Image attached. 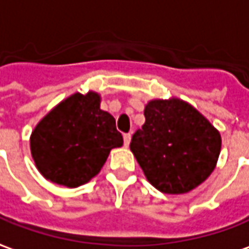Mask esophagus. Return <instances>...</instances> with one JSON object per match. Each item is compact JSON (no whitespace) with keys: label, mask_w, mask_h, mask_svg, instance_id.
<instances>
[{"label":"esophagus","mask_w":249,"mask_h":249,"mask_svg":"<svg viewBox=\"0 0 249 249\" xmlns=\"http://www.w3.org/2000/svg\"><path fill=\"white\" fill-rule=\"evenodd\" d=\"M123 141H124V146H128V145H130V141H131V134L127 133V134L123 135Z\"/></svg>","instance_id":"obj_1"}]
</instances>
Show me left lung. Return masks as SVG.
<instances>
[{
    "instance_id": "1",
    "label": "left lung",
    "mask_w": 249,
    "mask_h": 249,
    "mask_svg": "<svg viewBox=\"0 0 249 249\" xmlns=\"http://www.w3.org/2000/svg\"><path fill=\"white\" fill-rule=\"evenodd\" d=\"M130 149L147 181L164 194H186L214 171L221 135L198 109L180 99L152 100Z\"/></svg>"
}]
</instances>
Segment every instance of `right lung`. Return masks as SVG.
Returning <instances> with one entry per match:
<instances>
[{
	"mask_svg": "<svg viewBox=\"0 0 249 249\" xmlns=\"http://www.w3.org/2000/svg\"><path fill=\"white\" fill-rule=\"evenodd\" d=\"M123 145L114 116L100 109V96L74 93L37 123L31 153L47 180L73 188L100 172L111 149Z\"/></svg>",
	"mask_w": 249,
	"mask_h": 249,
	"instance_id": "obj_1",
	"label": "right lung"
}]
</instances>
